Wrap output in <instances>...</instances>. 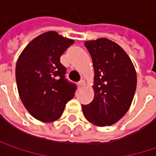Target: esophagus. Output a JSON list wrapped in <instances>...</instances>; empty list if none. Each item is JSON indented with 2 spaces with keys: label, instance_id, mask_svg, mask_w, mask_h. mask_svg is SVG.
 Masks as SVG:
<instances>
[{
  "label": "esophagus",
  "instance_id": "34e87169",
  "mask_svg": "<svg viewBox=\"0 0 156 156\" xmlns=\"http://www.w3.org/2000/svg\"><path fill=\"white\" fill-rule=\"evenodd\" d=\"M84 86H85V81H84V80H80L78 83V88H81V87H83Z\"/></svg>",
  "mask_w": 156,
  "mask_h": 156
}]
</instances>
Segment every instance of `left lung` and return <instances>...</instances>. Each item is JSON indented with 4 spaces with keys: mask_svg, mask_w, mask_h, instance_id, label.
<instances>
[{
    "mask_svg": "<svg viewBox=\"0 0 156 156\" xmlns=\"http://www.w3.org/2000/svg\"><path fill=\"white\" fill-rule=\"evenodd\" d=\"M94 68V98L82 110L97 126L116 123L128 111L137 86L133 62L124 50L108 39L85 43Z\"/></svg>",
    "mask_w": 156,
    "mask_h": 156,
    "instance_id": "8db88e82",
    "label": "left lung"
}]
</instances>
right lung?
I'll return each instance as SVG.
<instances>
[{
  "mask_svg": "<svg viewBox=\"0 0 156 156\" xmlns=\"http://www.w3.org/2000/svg\"><path fill=\"white\" fill-rule=\"evenodd\" d=\"M73 41L48 32L30 42L17 60L16 79L19 96L33 117L53 122L75 95L76 84L65 78L60 57Z\"/></svg>",
  "mask_w": 156,
  "mask_h": 156,
  "instance_id": "1",
  "label": "right lung"
}]
</instances>
